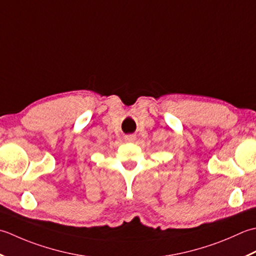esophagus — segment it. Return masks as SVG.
I'll list each match as a JSON object with an SVG mask.
<instances>
[{"label": "esophagus", "instance_id": "obj_1", "mask_svg": "<svg viewBox=\"0 0 256 256\" xmlns=\"http://www.w3.org/2000/svg\"><path fill=\"white\" fill-rule=\"evenodd\" d=\"M124 140H126V142H132L136 140V136L134 134H127L126 137H124Z\"/></svg>", "mask_w": 256, "mask_h": 256}]
</instances>
